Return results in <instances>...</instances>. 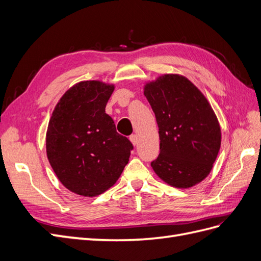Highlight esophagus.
<instances>
[{"label": "esophagus", "mask_w": 261, "mask_h": 261, "mask_svg": "<svg viewBox=\"0 0 261 261\" xmlns=\"http://www.w3.org/2000/svg\"><path fill=\"white\" fill-rule=\"evenodd\" d=\"M129 139H130L132 144H133L134 146H136V145L138 144V136L135 135V134H133V135H130V136H129Z\"/></svg>", "instance_id": "esophagus-1"}]
</instances>
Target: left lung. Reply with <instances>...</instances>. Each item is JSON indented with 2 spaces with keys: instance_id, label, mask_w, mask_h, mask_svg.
Listing matches in <instances>:
<instances>
[{
  "instance_id": "1",
  "label": "left lung",
  "mask_w": 261,
  "mask_h": 261,
  "mask_svg": "<svg viewBox=\"0 0 261 261\" xmlns=\"http://www.w3.org/2000/svg\"><path fill=\"white\" fill-rule=\"evenodd\" d=\"M144 89L159 127L160 153L151 162L155 174L177 188L200 183L221 146L220 125L208 100L177 74L158 77Z\"/></svg>"
}]
</instances>
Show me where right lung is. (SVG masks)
Masks as SVG:
<instances>
[{
  "label": "right lung",
  "instance_id": "1",
  "mask_svg": "<svg viewBox=\"0 0 261 261\" xmlns=\"http://www.w3.org/2000/svg\"><path fill=\"white\" fill-rule=\"evenodd\" d=\"M113 85H74L55 106L46 130V155L70 192L94 197L113 186L128 163L133 145L120 135L106 106Z\"/></svg>",
  "mask_w": 261,
  "mask_h": 261
}]
</instances>
